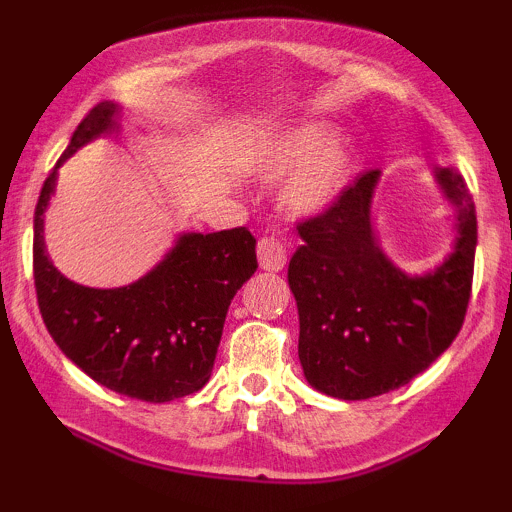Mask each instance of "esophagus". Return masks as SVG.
<instances>
[{
  "label": "esophagus",
  "instance_id": "obj_1",
  "mask_svg": "<svg viewBox=\"0 0 512 512\" xmlns=\"http://www.w3.org/2000/svg\"><path fill=\"white\" fill-rule=\"evenodd\" d=\"M257 260H260V267L267 269V272H279L286 264V248L284 243H279L276 238H262L257 243Z\"/></svg>",
  "mask_w": 512,
  "mask_h": 512
}]
</instances>
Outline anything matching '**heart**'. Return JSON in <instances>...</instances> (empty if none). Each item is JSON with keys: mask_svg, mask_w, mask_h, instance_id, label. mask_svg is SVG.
Listing matches in <instances>:
<instances>
[{"mask_svg": "<svg viewBox=\"0 0 512 512\" xmlns=\"http://www.w3.org/2000/svg\"><path fill=\"white\" fill-rule=\"evenodd\" d=\"M252 166L262 178L274 180L296 167L281 187V204L296 216L330 209L354 175V151L344 142H327V129L305 122L284 129L260 144Z\"/></svg>", "mask_w": 512, "mask_h": 512, "instance_id": "heart-1", "label": "heart"}]
</instances>
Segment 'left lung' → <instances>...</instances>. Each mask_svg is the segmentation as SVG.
<instances>
[{"instance_id": "8db88e82", "label": "left lung", "mask_w": 512, "mask_h": 512, "mask_svg": "<svg viewBox=\"0 0 512 512\" xmlns=\"http://www.w3.org/2000/svg\"><path fill=\"white\" fill-rule=\"evenodd\" d=\"M433 178L455 211V238L438 267L407 274L380 248L373 197L380 170L358 178L325 214L298 226L289 262L298 305V358L317 392L368 399L407 385L460 332L472 291L477 211L460 170Z\"/></svg>"}]
</instances>
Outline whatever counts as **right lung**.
Returning <instances> with one entry per match:
<instances>
[{
    "mask_svg": "<svg viewBox=\"0 0 512 512\" xmlns=\"http://www.w3.org/2000/svg\"><path fill=\"white\" fill-rule=\"evenodd\" d=\"M120 113L115 101L96 105L40 190L35 293L55 344L88 378L120 395L170 402L209 383L228 305L257 269V240L248 228L180 233L163 260L132 284L91 289L67 279L45 248V211L62 163L81 146L120 132Z\"/></svg>",
    "mask_w": 512,
    "mask_h": 512,
    "instance_id": "1",
    "label": "right lung"
}]
</instances>
